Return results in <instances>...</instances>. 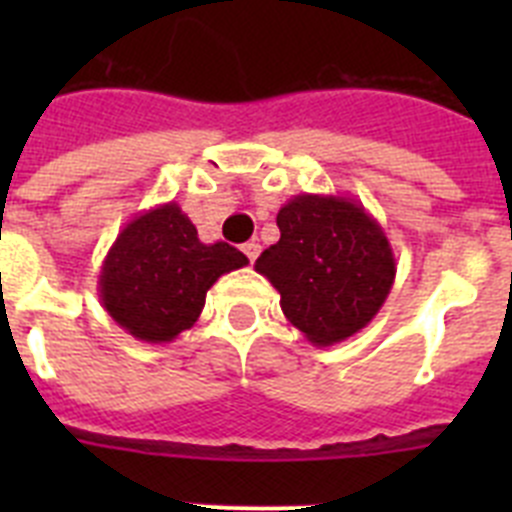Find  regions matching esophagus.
Instances as JSON below:
<instances>
[{
	"label": "esophagus",
	"mask_w": 512,
	"mask_h": 512,
	"mask_svg": "<svg viewBox=\"0 0 512 512\" xmlns=\"http://www.w3.org/2000/svg\"><path fill=\"white\" fill-rule=\"evenodd\" d=\"M243 253H246L248 261H251V264H253V261L259 259L261 246H259V243H256V241H248V243H243Z\"/></svg>",
	"instance_id": "obj_1"
}]
</instances>
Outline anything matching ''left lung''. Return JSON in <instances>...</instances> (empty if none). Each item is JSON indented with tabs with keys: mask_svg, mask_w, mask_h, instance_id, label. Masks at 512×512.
<instances>
[{
	"mask_svg": "<svg viewBox=\"0 0 512 512\" xmlns=\"http://www.w3.org/2000/svg\"><path fill=\"white\" fill-rule=\"evenodd\" d=\"M279 241L253 269L279 292L287 320L312 346H333L372 323L395 284L382 225L336 194H297L277 215Z\"/></svg>",
	"mask_w": 512,
	"mask_h": 512,
	"instance_id": "obj_1",
	"label": "left lung"
}]
</instances>
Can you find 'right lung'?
<instances>
[{
  "instance_id": "right-lung-1",
  "label": "right lung",
  "mask_w": 512,
  "mask_h": 512,
  "mask_svg": "<svg viewBox=\"0 0 512 512\" xmlns=\"http://www.w3.org/2000/svg\"><path fill=\"white\" fill-rule=\"evenodd\" d=\"M246 264L228 243H202L182 207L166 202L117 233L99 271V300L138 341L171 343L197 323L207 289Z\"/></svg>"
}]
</instances>
